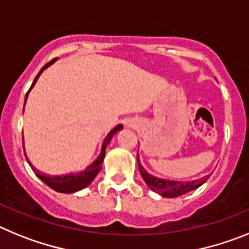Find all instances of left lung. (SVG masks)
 Segmentation results:
<instances>
[{
  "instance_id": "1",
  "label": "left lung",
  "mask_w": 249,
  "mask_h": 249,
  "mask_svg": "<svg viewBox=\"0 0 249 249\" xmlns=\"http://www.w3.org/2000/svg\"><path fill=\"white\" fill-rule=\"evenodd\" d=\"M138 166H139V172L142 174V179L145 180L146 185L150 188L153 192H157L160 196H165V198H176V196H180L183 194L192 192V190L199 188L200 185L204 184L209 176L204 177L198 180L192 181H179V180H165V179L155 178V177L150 176L142 164L139 163V155H138Z\"/></svg>"
}]
</instances>
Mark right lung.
I'll use <instances>...</instances> for the list:
<instances>
[{
    "instance_id": "add662e5",
    "label": "right lung",
    "mask_w": 249,
    "mask_h": 249,
    "mask_svg": "<svg viewBox=\"0 0 249 249\" xmlns=\"http://www.w3.org/2000/svg\"><path fill=\"white\" fill-rule=\"evenodd\" d=\"M55 60L56 59L51 60L49 64H46L44 68L41 69L40 72L37 73V76L35 77L34 83H32L30 90L34 88V85L36 84V81H37V79H38V76L41 75V72H42V71H44L47 66H50V65L53 64ZM30 90L27 91V94H26L25 103H26V100H27V95H29ZM122 129H123V125H118V126L114 127V129H112V130L107 134V137L105 138V140H104L103 148H101V153H100V155L98 157V159H96V160H95L92 164H90V165H89L88 168L84 170V172L76 173V174H66V176L50 177V176H46V174H42L41 172H38L36 168H34V166H32V164L30 163L29 160L27 161H29L30 165L32 166V170H34V172H36V176H37L41 180L44 181L45 184L49 185L50 188H53V190L59 192V193H75V192H77V190H81V189H84L85 187H88V185L90 184L92 180H94L95 177L98 176V173L101 170V164H103V161H104V157H105V149H107V146L109 145V142H110V140L112 139V137H114V135H115L119 130H122Z\"/></svg>"
}]
</instances>
